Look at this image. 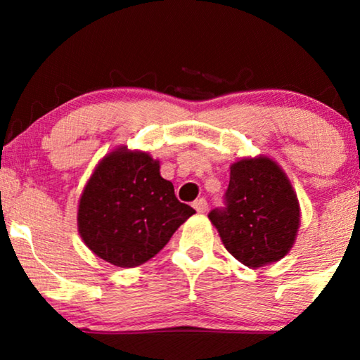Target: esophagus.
<instances>
[{"label": "esophagus", "mask_w": 360, "mask_h": 360, "mask_svg": "<svg viewBox=\"0 0 360 360\" xmlns=\"http://www.w3.org/2000/svg\"><path fill=\"white\" fill-rule=\"evenodd\" d=\"M193 208H195L196 211H198V213H206V211H208V201H206L205 198L195 200Z\"/></svg>", "instance_id": "esophagus-1"}]
</instances>
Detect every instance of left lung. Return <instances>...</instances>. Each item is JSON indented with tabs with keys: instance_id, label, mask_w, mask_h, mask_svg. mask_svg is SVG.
I'll use <instances>...</instances> for the list:
<instances>
[{
	"instance_id": "1",
	"label": "left lung",
	"mask_w": 360,
	"mask_h": 360,
	"mask_svg": "<svg viewBox=\"0 0 360 360\" xmlns=\"http://www.w3.org/2000/svg\"><path fill=\"white\" fill-rule=\"evenodd\" d=\"M226 206L208 218L224 248L250 269L277 262L293 248L300 205L288 176L265 155L231 165Z\"/></svg>"
}]
</instances>
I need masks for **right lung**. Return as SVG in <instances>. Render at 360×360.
I'll use <instances>...</instances> for the list:
<instances>
[{"instance_id":"right-lung-1","label":"right lung","mask_w":360,"mask_h":360,"mask_svg":"<svg viewBox=\"0 0 360 360\" xmlns=\"http://www.w3.org/2000/svg\"><path fill=\"white\" fill-rule=\"evenodd\" d=\"M195 210L176 200L159 160L126 146L103 157L78 203L86 248L116 267H137L164 249Z\"/></svg>"}]
</instances>
